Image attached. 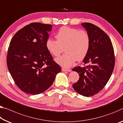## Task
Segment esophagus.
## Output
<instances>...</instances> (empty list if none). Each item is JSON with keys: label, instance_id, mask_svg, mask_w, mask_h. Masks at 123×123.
Masks as SVG:
<instances>
[{"label": "esophagus", "instance_id": "34e87169", "mask_svg": "<svg viewBox=\"0 0 123 123\" xmlns=\"http://www.w3.org/2000/svg\"><path fill=\"white\" fill-rule=\"evenodd\" d=\"M62 71L63 72H65V71H67V72H71V70L70 69H67L66 68H62Z\"/></svg>", "mask_w": 123, "mask_h": 123}]
</instances>
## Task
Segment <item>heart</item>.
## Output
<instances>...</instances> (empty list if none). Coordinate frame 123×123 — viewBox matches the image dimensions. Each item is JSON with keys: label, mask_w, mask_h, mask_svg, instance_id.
<instances>
[{"label": "heart", "mask_w": 123, "mask_h": 123, "mask_svg": "<svg viewBox=\"0 0 123 123\" xmlns=\"http://www.w3.org/2000/svg\"><path fill=\"white\" fill-rule=\"evenodd\" d=\"M56 40L49 38L46 41V47L50 54L58 56L56 62L63 67L68 68L74 63L76 60L81 61L86 57L90 46V37L84 30L68 26L59 28L56 34Z\"/></svg>", "instance_id": "b5f03b06"}]
</instances>
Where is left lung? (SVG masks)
<instances>
[{
    "label": "left lung",
    "mask_w": 123,
    "mask_h": 123,
    "mask_svg": "<svg viewBox=\"0 0 123 123\" xmlns=\"http://www.w3.org/2000/svg\"><path fill=\"white\" fill-rule=\"evenodd\" d=\"M81 25L90 37V46L83 60L87 66L72 69L79 75L73 87L79 94L89 97L98 93L108 81L114 68L115 56L110 37L104 31L90 23Z\"/></svg>",
    "instance_id": "left-lung-1"
}]
</instances>
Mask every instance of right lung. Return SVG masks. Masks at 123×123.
<instances>
[{"label":"right lung","mask_w":123,"mask_h":123,"mask_svg":"<svg viewBox=\"0 0 123 123\" xmlns=\"http://www.w3.org/2000/svg\"><path fill=\"white\" fill-rule=\"evenodd\" d=\"M51 25L34 22L16 33L10 43L6 62L15 83L27 94H39L51 86L61 68L46 47Z\"/></svg>","instance_id":"1"}]
</instances>
